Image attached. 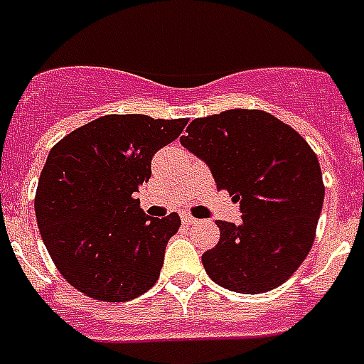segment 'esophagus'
<instances>
[{
  "label": "esophagus",
  "instance_id": "1",
  "mask_svg": "<svg viewBox=\"0 0 364 364\" xmlns=\"http://www.w3.org/2000/svg\"><path fill=\"white\" fill-rule=\"evenodd\" d=\"M181 221H183V225H194V223H196V219H194L193 215H188V213H183Z\"/></svg>",
  "mask_w": 364,
  "mask_h": 364
}]
</instances>
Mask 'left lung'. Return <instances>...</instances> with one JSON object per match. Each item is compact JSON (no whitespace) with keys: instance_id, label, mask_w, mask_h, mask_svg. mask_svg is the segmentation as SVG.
Returning a JSON list of instances; mask_svg holds the SVG:
<instances>
[{"instance_id":"1","label":"left lung","mask_w":364,"mask_h":364,"mask_svg":"<svg viewBox=\"0 0 364 364\" xmlns=\"http://www.w3.org/2000/svg\"><path fill=\"white\" fill-rule=\"evenodd\" d=\"M181 145L210 166L217 188L242 211L240 225L217 221L219 243L202 255L208 276L243 294L287 282L310 253L325 198L304 137L264 111L230 109L191 122Z\"/></svg>"}]
</instances>
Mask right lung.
Here are the masks:
<instances>
[{
  "label": "right lung",
  "mask_w": 364,
  "mask_h": 364,
  "mask_svg": "<svg viewBox=\"0 0 364 364\" xmlns=\"http://www.w3.org/2000/svg\"><path fill=\"white\" fill-rule=\"evenodd\" d=\"M187 119L105 115L50 149L36 193L37 227L54 264L90 299L126 302L153 287L177 213L139 208L154 153L179 137Z\"/></svg>",
  "instance_id": "right-lung-1"
}]
</instances>
